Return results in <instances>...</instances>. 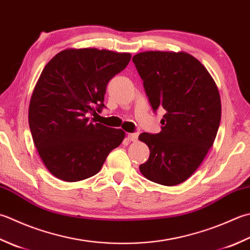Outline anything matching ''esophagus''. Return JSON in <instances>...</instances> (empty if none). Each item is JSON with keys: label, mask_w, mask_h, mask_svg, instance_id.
<instances>
[{"label": "esophagus", "mask_w": 250, "mask_h": 250, "mask_svg": "<svg viewBox=\"0 0 250 250\" xmlns=\"http://www.w3.org/2000/svg\"><path fill=\"white\" fill-rule=\"evenodd\" d=\"M139 138V132H134V133H128V140L129 141H136Z\"/></svg>", "instance_id": "esophagus-1"}]
</instances>
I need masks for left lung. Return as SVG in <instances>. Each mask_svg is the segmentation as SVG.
I'll return each instance as SVG.
<instances>
[{
  "mask_svg": "<svg viewBox=\"0 0 250 250\" xmlns=\"http://www.w3.org/2000/svg\"><path fill=\"white\" fill-rule=\"evenodd\" d=\"M132 61L154 112L166 110L159 133L139 136L150 151L140 171L155 183L173 187L196 171L216 139L221 120L218 87L188 53L143 52Z\"/></svg>",
  "mask_w": 250,
  "mask_h": 250,
  "instance_id": "1",
  "label": "left lung"
}]
</instances>
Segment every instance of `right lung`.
I'll return each mask as SVG.
<instances>
[{
    "mask_svg": "<svg viewBox=\"0 0 250 250\" xmlns=\"http://www.w3.org/2000/svg\"><path fill=\"white\" fill-rule=\"evenodd\" d=\"M129 53L97 48L65 50L44 67L29 106L34 145L57 179L77 182L102 169L125 138L121 129L97 124L108 82L128 66Z\"/></svg>",
    "mask_w": 250,
    "mask_h": 250,
    "instance_id": "right-lung-1",
    "label": "right lung"
}]
</instances>
